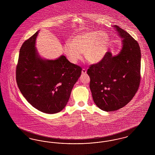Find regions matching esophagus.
Masks as SVG:
<instances>
[{
  "mask_svg": "<svg viewBox=\"0 0 155 155\" xmlns=\"http://www.w3.org/2000/svg\"><path fill=\"white\" fill-rule=\"evenodd\" d=\"M87 73V70H86V69L85 68H82V74H85Z\"/></svg>",
  "mask_w": 155,
  "mask_h": 155,
  "instance_id": "34e87169",
  "label": "esophagus"
}]
</instances>
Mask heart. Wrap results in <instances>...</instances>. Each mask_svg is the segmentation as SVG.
<instances>
[{
  "label": "heart",
  "instance_id": "1",
  "mask_svg": "<svg viewBox=\"0 0 155 155\" xmlns=\"http://www.w3.org/2000/svg\"><path fill=\"white\" fill-rule=\"evenodd\" d=\"M109 38L103 31H88L73 37L63 51L68 60L74 64L82 58L81 53L91 63L100 61L107 51Z\"/></svg>",
  "mask_w": 155,
  "mask_h": 155
}]
</instances>
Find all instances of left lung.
I'll return each instance as SVG.
<instances>
[{
  "label": "left lung",
  "instance_id": "8db88e82",
  "mask_svg": "<svg viewBox=\"0 0 155 155\" xmlns=\"http://www.w3.org/2000/svg\"><path fill=\"white\" fill-rule=\"evenodd\" d=\"M123 48L113 56L107 52L103 59L89 67V87L94 101L101 110H117L129 103L138 90L140 81V47L138 42L117 25Z\"/></svg>",
  "mask_w": 155,
  "mask_h": 155
}]
</instances>
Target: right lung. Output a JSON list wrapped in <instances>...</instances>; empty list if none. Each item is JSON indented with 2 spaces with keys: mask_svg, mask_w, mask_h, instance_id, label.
Returning a JSON list of instances; mask_svg holds the SVG:
<instances>
[{
  "mask_svg": "<svg viewBox=\"0 0 155 155\" xmlns=\"http://www.w3.org/2000/svg\"><path fill=\"white\" fill-rule=\"evenodd\" d=\"M38 34V31L21 47L16 81L22 95L34 107L54 114L66 106L82 68L70 63L64 56L54 60L42 59L35 46Z\"/></svg>",
  "mask_w": 155,
  "mask_h": 155,
  "instance_id": "1",
  "label": "right lung"
}]
</instances>
